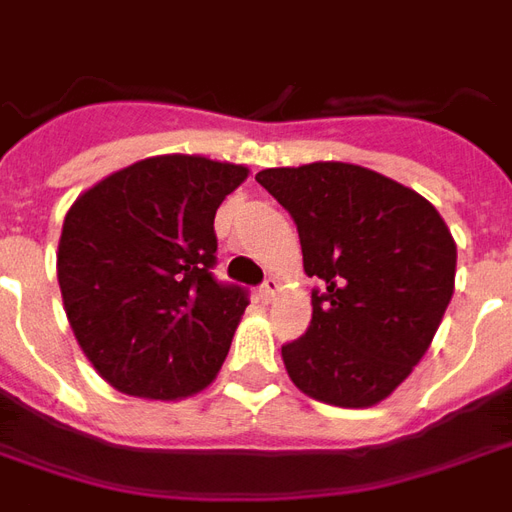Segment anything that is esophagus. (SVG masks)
I'll return each instance as SVG.
<instances>
[{
    "mask_svg": "<svg viewBox=\"0 0 512 512\" xmlns=\"http://www.w3.org/2000/svg\"><path fill=\"white\" fill-rule=\"evenodd\" d=\"M275 292H278V281H275V278H264V283L259 286L261 300L264 302L272 300V297H275Z\"/></svg>",
    "mask_w": 512,
    "mask_h": 512,
    "instance_id": "34e87169",
    "label": "esophagus"
}]
</instances>
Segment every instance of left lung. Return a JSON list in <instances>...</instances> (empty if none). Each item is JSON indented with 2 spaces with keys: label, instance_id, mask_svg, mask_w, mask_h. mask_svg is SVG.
<instances>
[{
  "label": "left lung",
  "instance_id": "1",
  "mask_svg": "<svg viewBox=\"0 0 512 512\" xmlns=\"http://www.w3.org/2000/svg\"><path fill=\"white\" fill-rule=\"evenodd\" d=\"M256 182L289 212L302 245L311 324L283 343L302 393L333 406L379 404L420 357L453 297L455 242L428 201L352 163L264 169Z\"/></svg>",
  "mask_w": 512,
  "mask_h": 512
}]
</instances>
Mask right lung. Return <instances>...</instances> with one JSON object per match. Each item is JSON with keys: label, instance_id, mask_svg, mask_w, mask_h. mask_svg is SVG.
I'll return each mask as SVG.
<instances>
[{"label": "right lung", "instance_id": "add662e5", "mask_svg": "<svg viewBox=\"0 0 512 512\" xmlns=\"http://www.w3.org/2000/svg\"><path fill=\"white\" fill-rule=\"evenodd\" d=\"M245 166L196 155L138 160L70 207L57 278L89 363L119 393H199L229 354L248 289L215 278L220 201Z\"/></svg>", "mask_w": 512, "mask_h": 512}]
</instances>
